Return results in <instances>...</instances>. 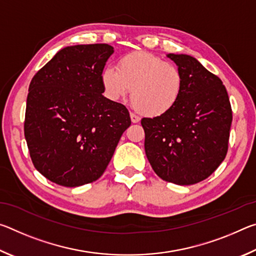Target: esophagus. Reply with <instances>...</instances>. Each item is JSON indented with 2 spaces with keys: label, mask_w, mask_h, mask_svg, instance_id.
Wrapping results in <instances>:
<instances>
[{
  "label": "esophagus",
  "mask_w": 256,
  "mask_h": 256,
  "mask_svg": "<svg viewBox=\"0 0 256 256\" xmlns=\"http://www.w3.org/2000/svg\"><path fill=\"white\" fill-rule=\"evenodd\" d=\"M131 120H132V123H138L140 122V118H138V115H136V114H133V112H131Z\"/></svg>",
  "instance_id": "obj_1"
}]
</instances>
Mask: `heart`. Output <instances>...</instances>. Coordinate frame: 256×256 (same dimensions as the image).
<instances>
[{
	"label": "heart",
	"instance_id": "heart-1",
	"mask_svg": "<svg viewBox=\"0 0 256 256\" xmlns=\"http://www.w3.org/2000/svg\"><path fill=\"white\" fill-rule=\"evenodd\" d=\"M102 84L112 100L125 98L132 88L133 106L149 118L167 114L183 92L180 68L146 52H132L118 60L116 68H104Z\"/></svg>",
	"mask_w": 256,
	"mask_h": 256
}]
</instances>
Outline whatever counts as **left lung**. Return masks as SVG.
Wrapping results in <instances>:
<instances>
[{"mask_svg": "<svg viewBox=\"0 0 256 256\" xmlns=\"http://www.w3.org/2000/svg\"><path fill=\"white\" fill-rule=\"evenodd\" d=\"M183 76L176 106L158 118L141 120L144 150L160 178L192 185L209 177L224 162L232 120L222 81L186 54H167Z\"/></svg>", "mask_w": 256, "mask_h": 256, "instance_id": "8db88e82", "label": "left lung"}]
</instances>
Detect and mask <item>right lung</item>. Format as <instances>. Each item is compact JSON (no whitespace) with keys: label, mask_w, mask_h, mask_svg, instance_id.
Segmentation results:
<instances>
[{"label":"right lung","mask_w":256,"mask_h":256,"mask_svg":"<svg viewBox=\"0 0 256 256\" xmlns=\"http://www.w3.org/2000/svg\"><path fill=\"white\" fill-rule=\"evenodd\" d=\"M107 44L64 47L32 78L24 138L36 170L66 188L98 180L130 125L128 110L102 96Z\"/></svg>","instance_id":"1"}]
</instances>
